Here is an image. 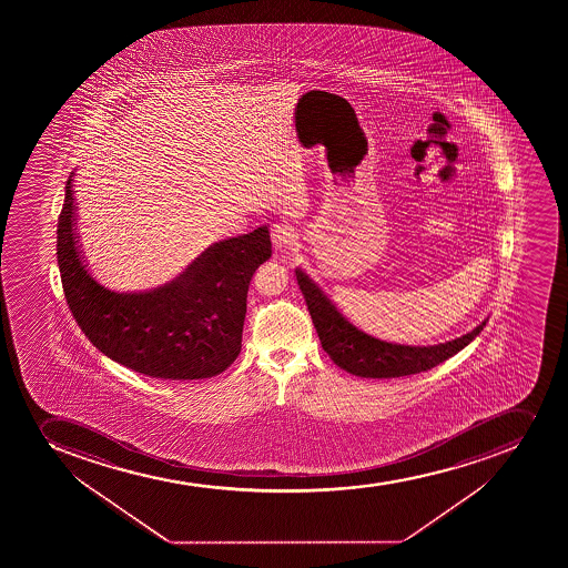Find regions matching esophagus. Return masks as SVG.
I'll use <instances>...</instances> for the list:
<instances>
[{
	"mask_svg": "<svg viewBox=\"0 0 568 568\" xmlns=\"http://www.w3.org/2000/svg\"><path fill=\"white\" fill-rule=\"evenodd\" d=\"M270 239H272L275 250H287V247L293 246L298 236H296V231L291 225L274 224L270 230Z\"/></svg>",
	"mask_w": 568,
	"mask_h": 568,
	"instance_id": "esophagus-1",
	"label": "esophagus"
}]
</instances>
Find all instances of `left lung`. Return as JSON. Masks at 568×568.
<instances>
[{
    "instance_id": "obj_1",
    "label": "left lung",
    "mask_w": 568,
    "mask_h": 568,
    "mask_svg": "<svg viewBox=\"0 0 568 568\" xmlns=\"http://www.w3.org/2000/svg\"><path fill=\"white\" fill-rule=\"evenodd\" d=\"M296 280L307 302L316 333L321 337L322 348L332 357L335 365L354 376L382 379L432 371L433 366L440 365L443 361L449 359L452 355L468 346L487 324V321H484L463 337L435 346L387 343L349 324L348 318L338 313L332 300L322 293L315 281L300 268H296Z\"/></svg>"
}]
</instances>
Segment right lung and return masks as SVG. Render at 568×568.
I'll return each instance as SVG.
<instances>
[{
  "mask_svg": "<svg viewBox=\"0 0 568 568\" xmlns=\"http://www.w3.org/2000/svg\"><path fill=\"white\" fill-rule=\"evenodd\" d=\"M72 175L57 230V263L73 318L102 354L161 379H203L241 354L252 275L272 255L268 230L214 242L175 280L144 293L100 285L75 236Z\"/></svg>",
  "mask_w": 568,
  "mask_h": 568,
  "instance_id": "1",
  "label": "right lung"
}]
</instances>
